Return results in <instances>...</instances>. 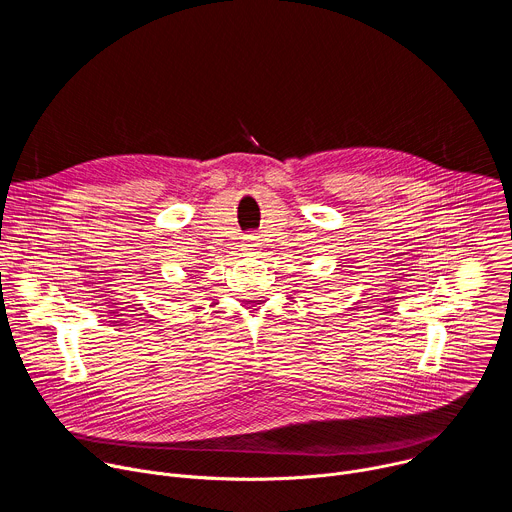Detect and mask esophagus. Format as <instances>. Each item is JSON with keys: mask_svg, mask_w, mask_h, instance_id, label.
<instances>
[{"mask_svg": "<svg viewBox=\"0 0 512 512\" xmlns=\"http://www.w3.org/2000/svg\"><path fill=\"white\" fill-rule=\"evenodd\" d=\"M259 243H257V237H247V241H245V247L249 249V251H255V247H257Z\"/></svg>", "mask_w": 512, "mask_h": 512, "instance_id": "34e87169", "label": "esophagus"}]
</instances>
